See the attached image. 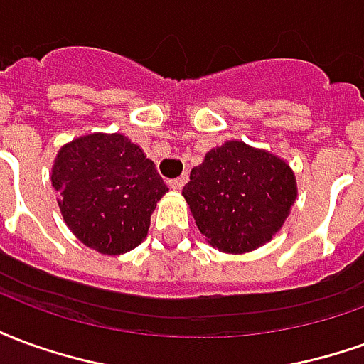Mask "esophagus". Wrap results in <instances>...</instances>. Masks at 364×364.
<instances>
[{
    "label": "esophagus",
    "instance_id": "34e87169",
    "mask_svg": "<svg viewBox=\"0 0 364 364\" xmlns=\"http://www.w3.org/2000/svg\"><path fill=\"white\" fill-rule=\"evenodd\" d=\"M189 181V175L183 173L179 175V177H175V179H169V187L171 189H181V187H185V183Z\"/></svg>",
    "mask_w": 364,
    "mask_h": 364
}]
</instances>
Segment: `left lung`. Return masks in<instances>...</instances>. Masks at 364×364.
<instances>
[{
  "mask_svg": "<svg viewBox=\"0 0 364 364\" xmlns=\"http://www.w3.org/2000/svg\"><path fill=\"white\" fill-rule=\"evenodd\" d=\"M183 197L208 244L226 253H244L269 242L281 228L294 205L296 181L277 156L230 140L191 169Z\"/></svg>",
  "mask_w": 364,
  "mask_h": 364,
  "instance_id": "8db88e82",
  "label": "left lung"
}]
</instances>
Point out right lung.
Here are the masks:
<instances>
[{
	"instance_id": "obj_1",
	"label": "right lung",
	"mask_w": 364,
	"mask_h": 364,
	"mask_svg": "<svg viewBox=\"0 0 364 364\" xmlns=\"http://www.w3.org/2000/svg\"><path fill=\"white\" fill-rule=\"evenodd\" d=\"M50 179L68 228L107 255L142 242L156 203L167 193L154 161L122 134H90L66 144Z\"/></svg>"
}]
</instances>
